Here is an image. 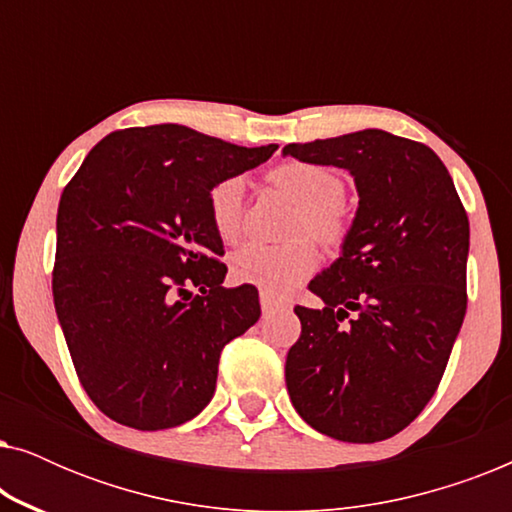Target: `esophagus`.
Listing matches in <instances>:
<instances>
[{"instance_id":"obj_1","label":"esophagus","mask_w":512,"mask_h":512,"mask_svg":"<svg viewBox=\"0 0 512 512\" xmlns=\"http://www.w3.org/2000/svg\"><path fill=\"white\" fill-rule=\"evenodd\" d=\"M261 307H263V314H275L277 310H282L284 303L282 300H275L268 293H261Z\"/></svg>"}]
</instances>
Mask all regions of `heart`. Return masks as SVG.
<instances>
[{
  "mask_svg": "<svg viewBox=\"0 0 512 512\" xmlns=\"http://www.w3.org/2000/svg\"><path fill=\"white\" fill-rule=\"evenodd\" d=\"M268 179L298 205L291 235H310L324 247H338L345 240L349 221L342 205V179L324 165L291 163L277 165ZM209 219L223 242H233L242 230L244 181L223 179L207 195ZM317 268V251L307 240L289 244L247 242L230 256V277L249 284L272 298H284Z\"/></svg>",
  "mask_w": 512,
  "mask_h": 512,
  "instance_id": "heart-1",
  "label": "heart"
}]
</instances>
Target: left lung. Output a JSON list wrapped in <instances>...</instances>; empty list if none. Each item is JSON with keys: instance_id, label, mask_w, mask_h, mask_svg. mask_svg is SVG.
Returning a JSON list of instances; mask_svg holds the SVG:
<instances>
[{"instance_id": "obj_1", "label": "left lung", "mask_w": 512, "mask_h": 512, "mask_svg": "<svg viewBox=\"0 0 512 512\" xmlns=\"http://www.w3.org/2000/svg\"><path fill=\"white\" fill-rule=\"evenodd\" d=\"M284 156L342 167L359 207L340 258L296 305L286 389L312 429L345 443L403 431L436 394L466 314L468 216L429 146L384 130L286 144Z\"/></svg>"}]
</instances>
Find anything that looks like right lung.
Returning <instances> with one entry per match:
<instances>
[{
	"label": "right lung",
	"instance_id": "add662e5",
	"mask_svg": "<svg viewBox=\"0 0 512 512\" xmlns=\"http://www.w3.org/2000/svg\"><path fill=\"white\" fill-rule=\"evenodd\" d=\"M275 151L174 123L128 128L97 142L62 191L55 312L83 389L114 422L172 429L212 401L221 349L261 305L249 284L221 286L207 195Z\"/></svg>",
	"mask_w": 512,
	"mask_h": 512
}]
</instances>
